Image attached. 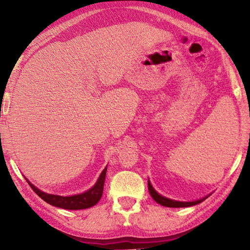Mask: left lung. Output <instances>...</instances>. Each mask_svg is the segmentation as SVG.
I'll return each mask as SVG.
<instances>
[{
	"mask_svg": "<svg viewBox=\"0 0 250 250\" xmlns=\"http://www.w3.org/2000/svg\"><path fill=\"white\" fill-rule=\"evenodd\" d=\"M148 190H149L151 198L155 200L158 204H161L162 206H167V207H190V206H193V205L201 203V202H203L204 200H206L209 196V195H206V196H204V198H202L200 200H195V201H191V202L175 201V200L168 199V198H166V196L159 194L155 190V188L151 186L149 179H148Z\"/></svg>",
	"mask_w": 250,
	"mask_h": 250,
	"instance_id": "left-lung-1",
	"label": "left lung"
}]
</instances>
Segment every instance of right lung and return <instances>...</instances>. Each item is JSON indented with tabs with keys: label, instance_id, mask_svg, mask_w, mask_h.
Returning <instances> with one entry per match:
<instances>
[{
	"label": "right lung",
	"instance_id": "add662e5",
	"mask_svg": "<svg viewBox=\"0 0 250 250\" xmlns=\"http://www.w3.org/2000/svg\"><path fill=\"white\" fill-rule=\"evenodd\" d=\"M106 171H107V167H106L102 171V173H101L97 183L93 185V187H91L87 191H84L83 193L68 195V196L46 193L44 191L36 188L35 186L33 184H31L25 177L24 178L30 185V187L33 189L34 192L39 195L41 199H43L45 202H47L48 204L59 207V208L76 210V209H84V208H89V207H92L98 203L101 198H102Z\"/></svg>",
	"mask_w": 250,
	"mask_h": 250
}]
</instances>
